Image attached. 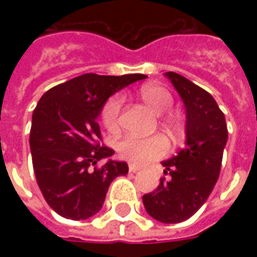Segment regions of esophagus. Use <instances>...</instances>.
Returning <instances> with one entry per match:
<instances>
[{
    "instance_id": "obj_1",
    "label": "esophagus",
    "mask_w": 257,
    "mask_h": 257,
    "mask_svg": "<svg viewBox=\"0 0 257 257\" xmlns=\"http://www.w3.org/2000/svg\"><path fill=\"white\" fill-rule=\"evenodd\" d=\"M140 171H142V168L138 167V165H134V164H131V165H129V172L136 173V172H140Z\"/></svg>"
}]
</instances>
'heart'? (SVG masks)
Instances as JSON below:
<instances>
[{"label":"heart","instance_id":"b5f03b06","mask_svg":"<svg viewBox=\"0 0 257 257\" xmlns=\"http://www.w3.org/2000/svg\"><path fill=\"white\" fill-rule=\"evenodd\" d=\"M140 97L147 106L157 114L168 112L173 106L172 93L161 85L147 84L140 88ZM122 96L114 95L108 97L101 108V122L108 132H117L119 128V115L122 110ZM164 123L169 131L175 134L180 132L182 122L176 115L167 114ZM118 156L132 164H146L157 158H161L168 153V142L161 135H154L150 138H138L134 135H126L117 143Z\"/></svg>","mask_w":257,"mask_h":257}]
</instances>
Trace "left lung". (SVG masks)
Instances as JSON below:
<instances>
[{"mask_svg":"<svg viewBox=\"0 0 257 257\" xmlns=\"http://www.w3.org/2000/svg\"><path fill=\"white\" fill-rule=\"evenodd\" d=\"M165 75L186 106V147L162 162L167 178L143 195V204L156 220L180 223L204 205L215 187L228 132L224 114L209 92L178 73Z\"/></svg>","mask_w":257,"mask_h":257,"instance_id":"obj_1","label":"left lung"}]
</instances>
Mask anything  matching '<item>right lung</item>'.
<instances>
[{"instance_id": "1", "label": "right lung", "mask_w": 257, "mask_h": 257, "mask_svg": "<svg viewBox=\"0 0 257 257\" xmlns=\"http://www.w3.org/2000/svg\"><path fill=\"white\" fill-rule=\"evenodd\" d=\"M146 77L82 74L40 99L30 129L33 168L44 198L56 213L71 220L96 215L112 180L128 173L126 162L99 164L114 150L101 143L96 118L112 93Z\"/></svg>"}]
</instances>
